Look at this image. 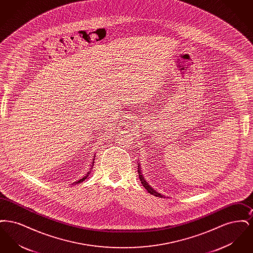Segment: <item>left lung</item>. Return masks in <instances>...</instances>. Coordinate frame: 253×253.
I'll list each match as a JSON object with an SVG mask.
<instances>
[{
  "instance_id": "left-lung-1",
  "label": "left lung",
  "mask_w": 253,
  "mask_h": 253,
  "mask_svg": "<svg viewBox=\"0 0 253 253\" xmlns=\"http://www.w3.org/2000/svg\"><path fill=\"white\" fill-rule=\"evenodd\" d=\"M140 167V165L138 164V168H137V171H138V175H139V179L141 181V184L143 185V187H144L145 189L147 190V192L149 193H151V194H153V195H155V196H157V197H164L165 198V196L164 195H162L161 193H158L157 192L156 190H154L150 185H149V183H147V181L145 180L144 176H143V174L141 173V169L139 168Z\"/></svg>"
}]
</instances>
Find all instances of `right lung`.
Masks as SVG:
<instances>
[{
    "instance_id": "obj_1",
    "label": "right lung",
    "mask_w": 253,
    "mask_h": 253,
    "mask_svg": "<svg viewBox=\"0 0 253 253\" xmlns=\"http://www.w3.org/2000/svg\"><path fill=\"white\" fill-rule=\"evenodd\" d=\"M94 158H93V161H92V164H91V168H90V169L87 171V173L85 174L84 176H83L81 179H79V180L76 181V182H74L73 184H79V183H81V182H84V181L89 176V174H90V172H91V170H92V169H93V167H94V160H95V157H96V156H94ZM72 184V185H73Z\"/></svg>"
}]
</instances>
